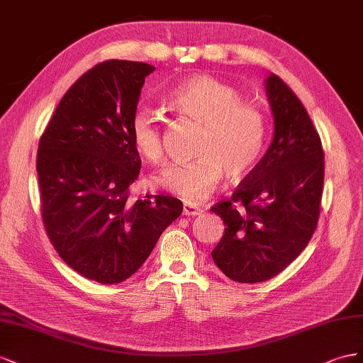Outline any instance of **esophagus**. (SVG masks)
Segmentation results:
<instances>
[{
  "mask_svg": "<svg viewBox=\"0 0 363 363\" xmlns=\"http://www.w3.org/2000/svg\"><path fill=\"white\" fill-rule=\"evenodd\" d=\"M201 213H202V210L199 208L198 205L184 203V206H182V214H184V216H190V217H194V216H199Z\"/></svg>",
  "mask_w": 363,
  "mask_h": 363,
  "instance_id": "34e87169",
  "label": "esophagus"
}]
</instances>
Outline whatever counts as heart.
Masks as SVG:
<instances>
[{"label":"heart","mask_w":363,"mask_h":363,"mask_svg":"<svg viewBox=\"0 0 363 363\" xmlns=\"http://www.w3.org/2000/svg\"><path fill=\"white\" fill-rule=\"evenodd\" d=\"M164 105L176 116L201 124L193 144V161L173 164L153 178L157 187L199 202L217 189L223 174L235 182L250 174L262 157L266 118L262 109L243 101L235 86L211 76H194L164 96ZM133 147L144 160H165L161 121L149 109H137L129 123Z\"/></svg>","instance_id":"1"}]
</instances>
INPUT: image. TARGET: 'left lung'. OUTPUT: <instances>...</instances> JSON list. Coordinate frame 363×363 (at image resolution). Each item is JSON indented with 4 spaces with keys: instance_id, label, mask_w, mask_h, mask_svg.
Returning <instances> with one entry per match:
<instances>
[{
    "instance_id": "8db88e82",
    "label": "left lung",
    "mask_w": 363,
    "mask_h": 363,
    "mask_svg": "<svg viewBox=\"0 0 363 363\" xmlns=\"http://www.w3.org/2000/svg\"><path fill=\"white\" fill-rule=\"evenodd\" d=\"M266 92L272 144L231 199L211 206L226 226L211 257L237 283L284 271L312 239L323 199L324 150L304 105L277 74L267 77Z\"/></svg>"
}]
</instances>
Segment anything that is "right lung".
I'll return each mask as SVG.
<instances>
[{
  "mask_svg": "<svg viewBox=\"0 0 363 363\" xmlns=\"http://www.w3.org/2000/svg\"><path fill=\"white\" fill-rule=\"evenodd\" d=\"M155 67L105 60L62 97L39 140L40 216L59 257L77 274L117 284L147 260L182 202L132 201L141 160L129 135L140 92Z\"/></svg>",
  "mask_w": 363,
  "mask_h": 363,
  "instance_id": "add662e5",
  "label": "right lung"
}]
</instances>
